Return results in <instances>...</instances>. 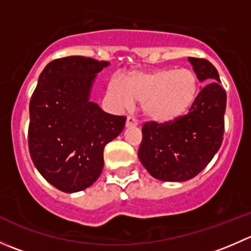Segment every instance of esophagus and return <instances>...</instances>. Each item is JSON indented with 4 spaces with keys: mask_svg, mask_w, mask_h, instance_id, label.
I'll use <instances>...</instances> for the list:
<instances>
[{
    "mask_svg": "<svg viewBox=\"0 0 251 251\" xmlns=\"http://www.w3.org/2000/svg\"><path fill=\"white\" fill-rule=\"evenodd\" d=\"M138 123L135 118H132V116H127V119H126V127H136Z\"/></svg>",
    "mask_w": 251,
    "mask_h": 251,
    "instance_id": "esophagus-1",
    "label": "esophagus"
}]
</instances>
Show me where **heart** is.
I'll list each match as a JSON object with an SVG mask.
<instances>
[{
  "mask_svg": "<svg viewBox=\"0 0 251 251\" xmlns=\"http://www.w3.org/2000/svg\"><path fill=\"white\" fill-rule=\"evenodd\" d=\"M111 97L123 107L133 100L142 103L147 120L170 124L188 113L198 95V78L189 69H156L148 73H131L125 82L119 77L109 85Z\"/></svg>",
  "mask_w": 251,
  "mask_h": 251,
  "instance_id": "obj_1",
  "label": "heart"
}]
</instances>
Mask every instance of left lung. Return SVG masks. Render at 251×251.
Listing matches in <instances>:
<instances>
[{"instance_id": "8db88e82", "label": "left lung", "mask_w": 251, "mask_h": 251, "mask_svg": "<svg viewBox=\"0 0 251 251\" xmlns=\"http://www.w3.org/2000/svg\"><path fill=\"white\" fill-rule=\"evenodd\" d=\"M201 82H207L189 113L170 124L146 123L138 158L154 178L183 182L211 161L224 140L226 92L216 68L206 59L188 58Z\"/></svg>"}]
</instances>
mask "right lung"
<instances>
[{"label":"right lung","instance_id":"obj_1","mask_svg":"<svg viewBox=\"0 0 251 251\" xmlns=\"http://www.w3.org/2000/svg\"><path fill=\"white\" fill-rule=\"evenodd\" d=\"M109 63L72 55L48 63L30 100L29 151L47 182L65 193L92 186L104 166L105 144L124 130L125 116L91 102L96 76Z\"/></svg>","mask_w":251,"mask_h":251}]
</instances>
